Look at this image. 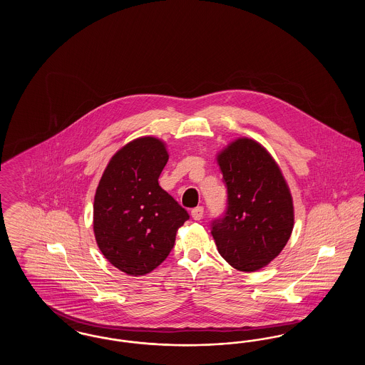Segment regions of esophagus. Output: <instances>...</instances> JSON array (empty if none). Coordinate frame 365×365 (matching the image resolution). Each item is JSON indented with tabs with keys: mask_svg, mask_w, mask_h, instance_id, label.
I'll list each match as a JSON object with an SVG mask.
<instances>
[{
	"mask_svg": "<svg viewBox=\"0 0 365 365\" xmlns=\"http://www.w3.org/2000/svg\"><path fill=\"white\" fill-rule=\"evenodd\" d=\"M202 216H204V208H202V207H197V208H194L191 210V217H192L194 220H201Z\"/></svg>",
	"mask_w": 365,
	"mask_h": 365,
	"instance_id": "1",
	"label": "esophagus"
}]
</instances>
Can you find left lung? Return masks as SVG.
I'll use <instances>...</instances> for the list:
<instances>
[{
  "label": "left lung",
  "instance_id": "left-lung-1",
  "mask_svg": "<svg viewBox=\"0 0 365 365\" xmlns=\"http://www.w3.org/2000/svg\"><path fill=\"white\" fill-rule=\"evenodd\" d=\"M228 191L226 216L212 237L220 256L238 271L255 272L283 250L294 227L289 185L275 158L252 138L234 139L216 155Z\"/></svg>",
  "mask_w": 365,
  "mask_h": 365
}]
</instances>
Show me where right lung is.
Returning <instances> with one entry per match:
<instances>
[{"instance_id":"obj_1","label":"right lung","mask_w":365,"mask_h":365,"mask_svg":"<svg viewBox=\"0 0 365 365\" xmlns=\"http://www.w3.org/2000/svg\"><path fill=\"white\" fill-rule=\"evenodd\" d=\"M167 143L139 137L110 157L93 205L96 242L105 259L127 275L142 277L167 259L186 209L158 185L168 161Z\"/></svg>"}]
</instances>
